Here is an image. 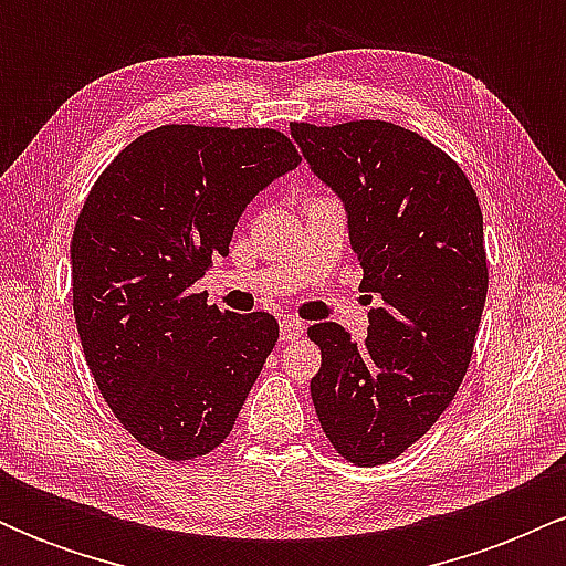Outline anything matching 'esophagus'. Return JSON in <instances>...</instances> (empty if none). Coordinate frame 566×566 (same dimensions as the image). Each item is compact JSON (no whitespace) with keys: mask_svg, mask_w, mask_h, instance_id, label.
<instances>
[{"mask_svg":"<svg viewBox=\"0 0 566 566\" xmlns=\"http://www.w3.org/2000/svg\"><path fill=\"white\" fill-rule=\"evenodd\" d=\"M305 333V324L297 316H284L282 319V343L297 340Z\"/></svg>","mask_w":566,"mask_h":566,"instance_id":"esophagus-1","label":"esophagus"}]
</instances>
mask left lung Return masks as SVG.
I'll return each instance as SVG.
<instances>
[{"instance_id":"obj_1","label":"left lung","mask_w":566,"mask_h":566,"mask_svg":"<svg viewBox=\"0 0 566 566\" xmlns=\"http://www.w3.org/2000/svg\"><path fill=\"white\" fill-rule=\"evenodd\" d=\"M290 135L348 218L361 290L378 292L365 340L337 322L308 327L319 423L356 465L399 458L450 407L486 301L476 193L441 148L391 122L297 125Z\"/></svg>"}]
</instances>
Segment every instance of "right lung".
<instances>
[{
	"mask_svg": "<svg viewBox=\"0 0 566 566\" xmlns=\"http://www.w3.org/2000/svg\"><path fill=\"white\" fill-rule=\"evenodd\" d=\"M297 161L276 129L167 125L129 143L84 201L71 239L84 359L119 423L161 458L223 444L276 346L274 316L220 311L193 284Z\"/></svg>",
	"mask_w": 566,
	"mask_h": 566,
	"instance_id": "right-lung-1",
	"label": "right lung"
}]
</instances>
